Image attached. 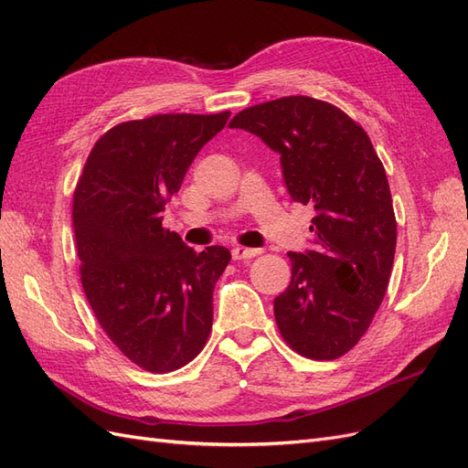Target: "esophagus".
<instances>
[{
    "mask_svg": "<svg viewBox=\"0 0 468 468\" xmlns=\"http://www.w3.org/2000/svg\"><path fill=\"white\" fill-rule=\"evenodd\" d=\"M256 256H260V250L242 248V246H236V248L232 250V258H234V260H238V261H242V260H251V258H256Z\"/></svg>",
    "mask_w": 468,
    "mask_h": 468,
    "instance_id": "obj_1",
    "label": "esophagus"
}]
</instances>
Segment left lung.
<instances>
[{
    "instance_id": "8db88e82",
    "label": "left lung",
    "mask_w": 468,
    "mask_h": 468,
    "mask_svg": "<svg viewBox=\"0 0 468 468\" xmlns=\"http://www.w3.org/2000/svg\"><path fill=\"white\" fill-rule=\"evenodd\" d=\"M229 126L279 152L292 201L316 210L314 250L289 251L292 277L273 301L277 328L303 357H342L371 325L392 271L396 218L385 167L361 126L314 97L248 107Z\"/></svg>"
}]
</instances>
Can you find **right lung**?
Masks as SVG:
<instances>
[{"mask_svg":"<svg viewBox=\"0 0 468 468\" xmlns=\"http://www.w3.org/2000/svg\"><path fill=\"white\" fill-rule=\"evenodd\" d=\"M229 117L167 112L112 126L74 191L83 292L111 342L150 373L193 361L212 328V291L230 251L197 253L164 229L162 210Z\"/></svg>","mask_w":468,"mask_h":468,"instance_id":"right-lung-1","label":"right lung"}]
</instances>
